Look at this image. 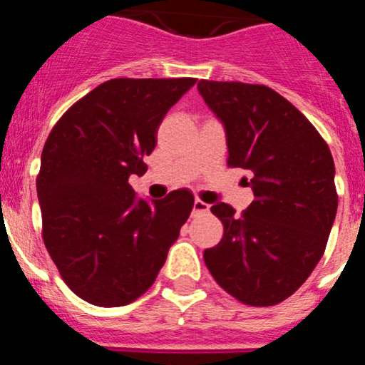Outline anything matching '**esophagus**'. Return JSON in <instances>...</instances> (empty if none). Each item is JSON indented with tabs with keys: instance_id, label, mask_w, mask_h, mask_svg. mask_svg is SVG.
I'll list each match as a JSON object with an SVG mask.
<instances>
[{
	"instance_id": "esophagus-1",
	"label": "esophagus",
	"mask_w": 365,
	"mask_h": 365,
	"mask_svg": "<svg viewBox=\"0 0 365 365\" xmlns=\"http://www.w3.org/2000/svg\"><path fill=\"white\" fill-rule=\"evenodd\" d=\"M207 210H209V204H205V202L200 200V198H195L193 212H207Z\"/></svg>"
}]
</instances>
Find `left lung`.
<instances>
[{"instance_id": "8db88e82", "label": "left lung", "mask_w": 365, "mask_h": 365, "mask_svg": "<svg viewBox=\"0 0 365 365\" xmlns=\"http://www.w3.org/2000/svg\"><path fill=\"white\" fill-rule=\"evenodd\" d=\"M223 121L228 167L251 174L255 200L235 214L216 204L223 239L204 251L210 276L246 306L294 295L325 253L337 210L334 160L309 119L264 84L198 82Z\"/></svg>"}]
</instances>
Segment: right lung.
<instances>
[{
    "label": "right lung",
    "mask_w": 365,
    "mask_h": 365,
    "mask_svg": "<svg viewBox=\"0 0 365 365\" xmlns=\"http://www.w3.org/2000/svg\"><path fill=\"white\" fill-rule=\"evenodd\" d=\"M195 82L110 78L75 101L45 140L36 175L43 244L86 302L118 307L144 295L190 217L187 190L138 200L128 178L145 174L165 114Z\"/></svg>",
    "instance_id": "1"
}]
</instances>
